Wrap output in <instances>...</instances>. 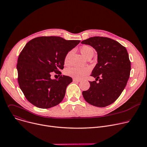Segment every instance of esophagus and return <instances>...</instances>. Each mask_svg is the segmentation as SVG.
Segmentation results:
<instances>
[{
    "label": "esophagus",
    "mask_w": 147,
    "mask_h": 147,
    "mask_svg": "<svg viewBox=\"0 0 147 147\" xmlns=\"http://www.w3.org/2000/svg\"><path fill=\"white\" fill-rule=\"evenodd\" d=\"M73 82H80V80H78V79H76V78H73Z\"/></svg>",
    "instance_id": "obj_1"
}]
</instances>
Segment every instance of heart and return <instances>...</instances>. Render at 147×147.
I'll return each instance as SVG.
<instances>
[{
	"mask_svg": "<svg viewBox=\"0 0 147 147\" xmlns=\"http://www.w3.org/2000/svg\"><path fill=\"white\" fill-rule=\"evenodd\" d=\"M80 52L81 54L86 58L89 56L94 55V51L92 48L88 45H84L80 48ZM72 53V51L69 52L65 56V65H68L69 62V58ZM90 69L89 67H70L67 69L65 71V73L67 76H70L72 78L76 79H81L84 77L88 73H89Z\"/></svg>",
	"mask_w": 147,
	"mask_h": 147,
	"instance_id": "obj_1",
	"label": "heart"
}]
</instances>
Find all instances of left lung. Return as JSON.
<instances>
[{
	"label": "left lung",
	"mask_w": 147,
	"mask_h": 147,
	"mask_svg": "<svg viewBox=\"0 0 147 147\" xmlns=\"http://www.w3.org/2000/svg\"><path fill=\"white\" fill-rule=\"evenodd\" d=\"M81 43L92 47L98 55L91 74L95 81H89L90 87L82 92L83 97L93 106L107 107L119 98L129 78L131 63L127 49L107 37H91Z\"/></svg>",
	"instance_id": "left-lung-1"
}]
</instances>
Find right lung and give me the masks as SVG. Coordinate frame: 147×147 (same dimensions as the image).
<instances>
[{
    "label": "right lung",
    "instance_id": "add662e5",
    "mask_svg": "<svg viewBox=\"0 0 147 147\" xmlns=\"http://www.w3.org/2000/svg\"><path fill=\"white\" fill-rule=\"evenodd\" d=\"M80 42V40H68L59 36H41L26 45L17 60L18 82L27 99L34 106L48 109L63 99L72 78L61 75L58 80H52L51 74L60 72L66 55Z\"/></svg>",
    "mask_w": 147,
    "mask_h": 147
}]
</instances>
